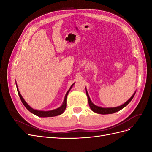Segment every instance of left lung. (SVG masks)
I'll return each instance as SVG.
<instances>
[{
  "instance_id": "1",
  "label": "left lung",
  "mask_w": 152,
  "mask_h": 152,
  "mask_svg": "<svg viewBox=\"0 0 152 152\" xmlns=\"http://www.w3.org/2000/svg\"><path fill=\"white\" fill-rule=\"evenodd\" d=\"M135 93H134V94L131 96V98L129 99L127 102H126L125 103L123 104L121 106H119V107H114V108H102V107H98V106H96L95 104H94L93 103H92L91 100L90 99V98L89 96V94H88V93H87V91L86 90V94H87V98H88V102H89V107H90L91 109L93 110V112H94L96 113H99V114H103V115L104 114L113 113L115 112H117L119 111V110H121V109H122L123 108L125 107L126 106H127L129 103L131 101L133 97L134 96Z\"/></svg>"
}]
</instances>
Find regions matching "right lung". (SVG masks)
I'll use <instances>...</instances> for the list:
<instances>
[{
  "instance_id": "add662e5",
  "label": "right lung",
  "mask_w": 152,
  "mask_h": 152,
  "mask_svg": "<svg viewBox=\"0 0 152 152\" xmlns=\"http://www.w3.org/2000/svg\"><path fill=\"white\" fill-rule=\"evenodd\" d=\"M73 84L72 85V86L70 87V89H69L67 93L65 95V99H64V102H63V104L60 107H59L56 109L55 110H50V111H40V110H34L32 108H31L30 106L27 104L26 103L25 101L24 100V99L23 98V97L21 96L19 90H18V89H17L18 91V95H19L20 98V99L21 101V102L23 103V104H24L25 107L27 108V110H29V111L34 113V115H35L38 116V117H55V116H57V115H61L63 113V112L65 111V109H66V98H67V95L69 93V91H70L72 87L73 86Z\"/></svg>"
}]
</instances>
